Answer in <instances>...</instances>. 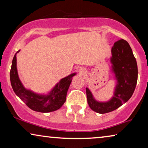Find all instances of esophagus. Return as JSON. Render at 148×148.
<instances>
[{"label":"esophagus","instance_id":"1","mask_svg":"<svg viewBox=\"0 0 148 148\" xmlns=\"http://www.w3.org/2000/svg\"><path fill=\"white\" fill-rule=\"evenodd\" d=\"M79 71L81 74H84L85 73H86V70L84 69L81 68V69H79Z\"/></svg>","mask_w":148,"mask_h":148}]
</instances>
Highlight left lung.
Returning a JSON list of instances; mask_svg holds the SVG:
<instances>
[{
    "mask_svg": "<svg viewBox=\"0 0 148 148\" xmlns=\"http://www.w3.org/2000/svg\"><path fill=\"white\" fill-rule=\"evenodd\" d=\"M111 53V69L116 81L113 96L107 102H98L95 100L89 88H86L89 106L100 114L112 112L127 102L132 96L137 82V61L128 42L123 39L116 42Z\"/></svg>",
    "mask_w": 148,
    "mask_h": 148,
    "instance_id": "8db88e82",
    "label": "left lung"
}]
</instances>
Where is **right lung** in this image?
Segmentation results:
<instances>
[{"instance_id": "obj_1", "label": "right lung", "mask_w": 148, "mask_h": 148, "mask_svg": "<svg viewBox=\"0 0 148 148\" xmlns=\"http://www.w3.org/2000/svg\"><path fill=\"white\" fill-rule=\"evenodd\" d=\"M19 51L18 50L14 56L10 71V80L14 92L30 109L36 112H50L59 109L65 102L66 93L72 82V77L75 75L76 73L61 79L48 94H37L27 90L19 79L16 57Z\"/></svg>"}]
</instances>
